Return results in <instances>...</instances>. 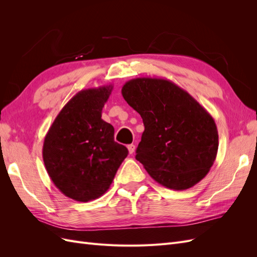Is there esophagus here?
<instances>
[{"label": "esophagus", "mask_w": 257, "mask_h": 257, "mask_svg": "<svg viewBox=\"0 0 257 257\" xmlns=\"http://www.w3.org/2000/svg\"><path fill=\"white\" fill-rule=\"evenodd\" d=\"M135 145H133V144H132V145H128L127 146V149H128V153L130 154H133L134 153V151H135Z\"/></svg>", "instance_id": "esophagus-1"}]
</instances>
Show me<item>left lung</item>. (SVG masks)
I'll use <instances>...</instances> for the list:
<instances>
[{"instance_id": "1", "label": "left lung", "mask_w": 257, "mask_h": 257, "mask_svg": "<svg viewBox=\"0 0 257 257\" xmlns=\"http://www.w3.org/2000/svg\"><path fill=\"white\" fill-rule=\"evenodd\" d=\"M123 98L144 121L136 160L155 181L175 191L204 179L219 148L215 122L188 92L164 78L131 79Z\"/></svg>"}]
</instances>
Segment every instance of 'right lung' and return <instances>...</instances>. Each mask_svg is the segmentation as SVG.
I'll list each match as a JSON object with an SVG mask.
<instances>
[{"instance_id":"1","label":"right lung","mask_w":257,"mask_h":257,"mask_svg":"<svg viewBox=\"0 0 257 257\" xmlns=\"http://www.w3.org/2000/svg\"><path fill=\"white\" fill-rule=\"evenodd\" d=\"M112 85L81 90L62 108L45 136L43 160L54 185L81 203L109 189L127 149L114 142L102 110Z\"/></svg>"}]
</instances>
